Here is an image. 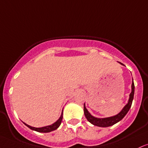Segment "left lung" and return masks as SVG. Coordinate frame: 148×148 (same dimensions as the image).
I'll use <instances>...</instances> for the list:
<instances>
[{
	"instance_id": "1",
	"label": "left lung",
	"mask_w": 148,
	"mask_h": 148,
	"mask_svg": "<svg viewBox=\"0 0 148 148\" xmlns=\"http://www.w3.org/2000/svg\"><path fill=\"white\" fill-rule=\"evenodd\" d=\"M120 64L124 65L122 63L119 62ZM134 90H135V86H134V81L132 82V85H131V92L129 95V99L128 103L126 104L124 106V108L121 110V111L120 112L119 114H117L116 115L113 116H110V117H107V118H97L95 116H92L89 112L88 111L86 108L85 106V103L84 105V115H85L86 118L88 121L90 123H91L92 124L95 125V126H100V127H108V126H111L112 125L116 124L117 122H119V121H121L123 118L126 116V114H127L129 110L131 108V105H132L133 100H134Z\"/></svg>"
}]
</instances>
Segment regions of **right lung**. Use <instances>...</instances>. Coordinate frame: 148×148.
Here are the masks:
<instances>
[{
	"label": "right lung",
	"mask_w": 148,
	"mask_h": 148,
	"mask_svg": "<svg viewBox=\"0 0 148 148\" xmlns=\"http://www.w3.org/2000/svg\"><path fill=\"white\" fill-rule=\"evenodd\" d=\"M62 115H63V112H62L60 117L59 119H58L57 121H56V122H55L54 124L50 125V126H43V127H41V128L33 127V126H29V125H28V124H25V123H24V124H25L26 126H27V127H29L30 129L34 130V131H37V132L48 133V132H50V131H55V130H56L58 127H59L61 123H62V117H63Z\"/></svg>",
	"instance_id": "obj_1"
}]
</instances>
